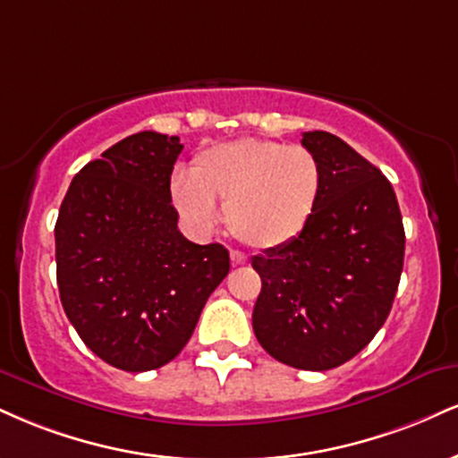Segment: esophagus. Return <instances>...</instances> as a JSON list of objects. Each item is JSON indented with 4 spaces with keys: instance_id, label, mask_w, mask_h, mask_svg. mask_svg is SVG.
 Returning <instances> with one entry per match:
<instances>
[{
    "instance_id": "obj_1",
    "label": "esophagus",
    "mask_w": 458,
    "mask_h": 458,
    "mask_svg": "<svg viewBox=\"0 0 458 458\" xmlns=\"http://www.w3.org/2000/svg\"><path fill=\"white\" fill-rule=\"evenodd\" d=\"M230 260H233L234 267H243V264H247V256H245V253L233 250V251H230Z\"/></svg>"
}]
</instances>
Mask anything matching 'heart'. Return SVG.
<instances>
[{
  "mask_svg": "<svg viewBox=\"0 0 458 458\" xmlns=\"http://www.w3.org/2000/svg\"><path fill=\"white\" fill-rule=\"evenodd\" d=\"M324 173L301 145L239 139L202 148L190 174L170 179V202L191 228L207 233L224 205L225 228L241 243L275 250L292 243L316 211Z\"/></svg>",
  "mask_w": 458,
  "mask_h": 458,
  "instance_id": "1",
  "label": "heart"
}]
</instances>
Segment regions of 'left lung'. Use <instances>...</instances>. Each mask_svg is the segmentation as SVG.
Here are the masks:
<instances>
[{
    "mask_svg": "<svg viewBox=\"0 0 458 458\" xmlns=\"http://www.w3.org/2000/svg\"><path fill=\"white\" fill-rule=\"evenodd\" d=\"M324 183L310 224L251 258L262 279L253 333L284 365L327 371L354 358L384 327L403 271L405 230L382 170L328 131H305Z\"/></svg>",
    "mask_w": 458,
    "mask_h": 458,
    "instance_id": "obj_1",
    "label": "left lung"
}]
</instances>
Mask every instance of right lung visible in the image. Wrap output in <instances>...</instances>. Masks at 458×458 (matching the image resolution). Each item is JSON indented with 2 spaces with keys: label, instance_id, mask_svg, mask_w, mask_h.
<instances>
[{
  "label": "right lung",
  "instance_id": "1",
  "mask_svg": "<svg viewBox=\"0 0 458 458\" xmlns=\"http://www.w3.org/2000/svg\"><path fill=\"white\" fill-rule=\"evenodd\" d=\"M179 136L139 131L72 179L55 224L59 299L93 354L130 373L164 367L230 271L228 250L176 228Z\"/></svg>",
  "mask_w": 458,
  "mask_h": 458
}]
</instances>
